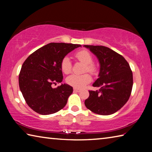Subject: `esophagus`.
Masks as SVG:
<instances>
[{"label":"esophagus","mask_w":152,"mask_h":152,"mask_svg":"<svg viewBox=\"0 0 152 152\" xmlns=\"http://www.w3.org/2000/svg\"><path fill=\"white\" fill-rule=\"evenodd\" d=\"M81 90L80 88H74V92H80Z\"/></svg>","instance_id":"34e87169"}]
</instances>
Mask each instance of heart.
Wrapping results in <instances>:
<instances>
[{
    "label": "heart",
    "mask_w": 152,
    "mask_h": 152,
    "mask_svg": "<svg viewBox=\"0 0 152 152\" xmlns=\"http://www.w3.org/2000/svg\"><path fill=\"white\" fill-rule=\"evenodd\" d=\"M75 57L80 62L85 64L84 72H88L89 73L94 74L96 72V67L93 62V57L90 51L86 50H80L75 53ZM72 64L68 56H65L61 61V69L63 72L66 74H70L72 72ZM91 81V77L88 74H84L82 75L72 74L68 76L66 79V82L69 85L75 87V88H81L86 85Z\"/></svg>",
    "instance_id": "heart-1"
}]
</instances>
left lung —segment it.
Instances as JSON below:
<instances>
[{
  "instance_id": "1",
  "label": "left lung",
  "mask_w": 152,
  "mask_h": 152,
  "mask_svg": "<svg viewBox=\"0 0 152 152\" xmlns=\"http://www.w3.org/2000/svg\"><path fill=\"white\" fill-rule=\"evenodd\" d=\"M99 60L101 68L92 84L99 88L89 91L84 104L96 114L109 115L124 106L129 99L133 87V73L129 64L119 53L102 45H87Z\"/></svg>"
}]
</instances>
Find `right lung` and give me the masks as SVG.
Segmentation results:
<instances>
[{
  "label": "right lung",
  "instance_id": "1",
  "mask_svg": "<svg viewBox=\"0 0 152 152\" xmlns=\"http://www.w3.org/2000/svg\"><path fill=\"white\" fill-rule=\"evenodd\" d=\"M81 45L50 43L36 50L23 64L19 84L23 96L31 109L40 115H50L66 106L73 88L66 84L57 88L52 85L63 80L62 59Z\"/></svg>",
  "mask_w": 152,
  "mask_h": 152
}]
</instances>
